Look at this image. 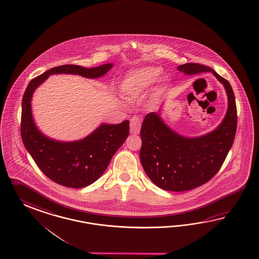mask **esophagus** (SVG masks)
<instances>
[{
	"label": "esophagus",
	"instance_id": "1",
	"mask_svg": "<svg viewBox=\"0 0 259 259\" xmlns=\"http://www.w3.org/2000/svg\"><path fill=\"white\" fill-rule=\"evenodd\" d=\"M141 125H142V120H141V118L134 115V116L131 119V123H130L131 133L133 134H139V133H140V128H141Z\"/></svg>",
	"mask_w": 259,
	"mask_h": 259
}]
</instances>
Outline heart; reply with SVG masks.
<instances>
[{"mask_svg":"<svg viewBox=\"0 0 259 259\" xmlns=\"http://www.w3.org/2000/svg\"><path fill=\"white\" fill-rule=\"evenodd\" d=\"M161 69L156 67H146L130 72L121 84V92L126 97H136L147 92L158 81Z\"/></svg>","mask_w":259,"mask_h":259,"instance_id":"b5f03b06","label":"heart"}]
</instances>
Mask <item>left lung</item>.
<instances>
[{"instance_id":"1","label":"left lung","mask_w":259,"mask_h":259,"mask_svg":"<svg viewBox=\"0 0 259 259\" xmlns=\"http://www.w3.org/2000/svg\"><path fill=\"white\" fill-rule=\"evenodd\" d=\"M177 69L189 75L211 71L224 84L229 100L222 123L213 132L197 138L176 134L155 112L145 116L140 132L144 170L159 188L185 192L207 183L222 167L234 143L237 110L231 84L213 69L194 63L184 64Z\"/></svg>"}]
</instances>
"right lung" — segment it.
Masks as SVG:
<instances>
[{
  "label": "right lung",
  "mask_w": 259,
  "mask_h": 259,
  "mask_svg": "<svg viewBox=\"0 0 259 259\" xmlns=\"http://www.w3.org/2000/svg\"><path fill=\"white\" fill-rule=\"evenodd\" d=\"M111 67L112 64L92 68L76 65L52 67L32 79L25 90L22 101V140L42 174L55 183L79 189L95 182L128 136L130 122L125 120L117 125L103 124L80 141H55L41 134L34 124L30 104L34 91L51 74L70 73L98 78Z\"/></svg>",
  "instance_id": "add662e5"
}]
</instances>
